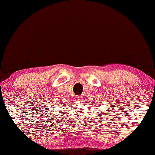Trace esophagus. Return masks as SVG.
Listing matches in <instances>:
<instances>
[{"mask_svg":"<svg viewBox=\"0 0 155 155\" xmlns=\"http://www.w3.org/2000/svg\"><path fill=\"white\" fill-rule=\"evenodd\" d=\"M81 99H82V97L80 95H77V97H76V99H77V101H79V100H81Z\"/></svg>","mask_w":155,"mask_h":155,"instance_id":"obj_1","label":"esophagus"}]
</instances>
